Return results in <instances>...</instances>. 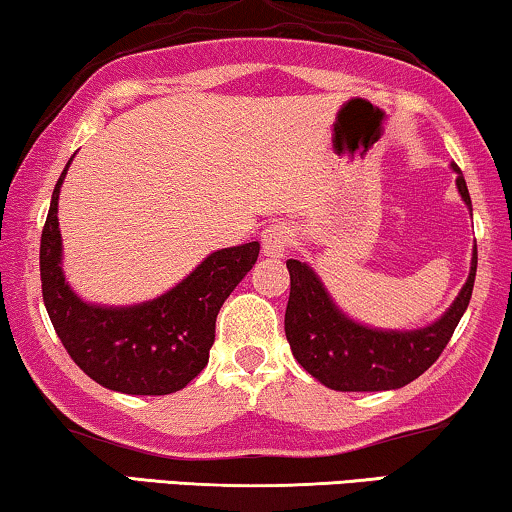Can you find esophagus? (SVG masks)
Here are the masks:
<instances>
[{"label": "esophagus", "instance_id": "1", "mask_svg": "<svg viewBox=\"0 0 512 512\" xmlns=\"http://www.w3.org/2000/svg\"><path fill=\"white\" fill-rule=\"evenodd\" d=\"M291 244V230L284 226V223H275V226L265 228L261 235V251L263 256L270 258H279L286 254Z\"/></svg>", "mask_w": 512, "mask_h": 512}]
</instances>
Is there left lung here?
<instances>
[{
  "label": "left lung",
  "instance_id": "8db88e82",
  "mask_svg": "<svg viewBox=\"0 0 512 512\" xmlns=\"http://www.w3.org/2000/svg\"><path fill=\"white\" fill-rule=\"evenodd\" d=\"M457 188L471 209L466 179L457 165ZM291 275L284 331L296 361L321 384L335 391H387L401 389L429 370L450 342L464 317L478 270V247L473 249L471 272L464 289L443 317L417 331H377L356 324L333 303L307 263L286 261Z\"/></svg>",
  "mask_w": 512,
  "mask_h": 512
}]
</instances>
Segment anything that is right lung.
<instances>
[{"mask_svg": "<svg viewBox=\"0 0 512 512\" xmlns=\"http://www.w3.org/2000/svg\"><path fill=\"white\" fill-rule=\"evenodd\" d=\"M67 167L55 184L39 247L41 293L55 333L76 366L102 387L132 396L174 394L207 366L216 314L254 268L261 244L214 251L174 289L146 303L90 305L62 275L58 198Z\"/></svg>", "mask_w": 512, "mask_h": 512, "instance_id": "right-lung-1", "label": "right lung"}]
</instances>
